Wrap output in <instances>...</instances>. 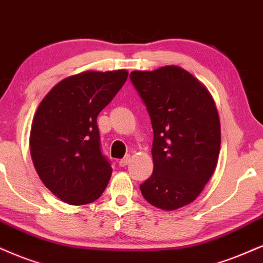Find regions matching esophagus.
<instances>
[{"mask_svg":"<svg viewBox=\"0 0 263 263\" xmlns=\"http://www.w3.org/2000/svg\"><path fill=\"white\" fill-rule=\"evenodd\" d=\"M129 160H131V158H129V155H126L124 159H121V160H119V165L121 166V167H124V166H126L129 162Z\"/></svg>","mask_w":263,"mask_h":263,"instance_id":"1","label":"esophagus"}]
</instances>
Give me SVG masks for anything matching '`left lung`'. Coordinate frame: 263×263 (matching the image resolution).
<instances>
[{
    "label": "left lung",
    "instance_id": "left-lung-1",
    "mask_svg": "<svg viewBox=\"0 0 263 263\" xmlns=\"http://www.w3.org/2000/svg\"><path fill=\"white\" fill-rule=\"evenodd\" d=\"M132 84L152 120L154 170L139 185L149 204L177 210L199 197L214 174L221 147L220 116L211 93L177 65L135 70Z\"/></svg>",
    "mask_w": 263,
    "mask_h": 263
}]
</instances>
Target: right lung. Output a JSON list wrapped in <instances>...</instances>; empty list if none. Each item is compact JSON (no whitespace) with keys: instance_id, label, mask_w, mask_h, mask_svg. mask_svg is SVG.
<instances>
[{"instance_id":"right-lung-1","label":"right lung","mask_w":263,"mask_h":263,"mask_svg":"<svg viewBox=\"0 0 263 263\" xmlns=\"http://www.w3.org/2000/svg\"><path fill=\"white\" fill-rule=\"evenodd\" d=\"M127 76L125 69L80 72L58 82L40 103L30 154L43 184L66 204H89L107 188L112 168L101 152L97 116Z\"/></svg>"}]
</instances>
